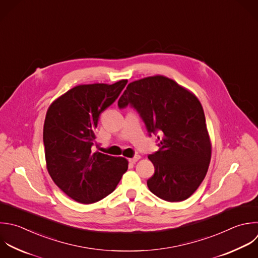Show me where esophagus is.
Here are the masks:
<instances>
[{
	"label": "esophagus",
	"instance_id": "obj_1",
	"mask_svg": "<svg viewBox=\"0 0 258 258\" xmlns=\"http://www.w3.org/2000/svg\"><path fill=\"white\" fill-rule=\"evenodd\" d=\"M141 158V156L140 155H135L134 157H132V158H129V161L131 162V163H135V162H137L139 159Z\"/></svg>",
	"mask_w": 258,
	"mask_h": 258
}]
</instances>
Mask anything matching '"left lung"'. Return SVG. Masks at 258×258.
Instances as JSON below:
<instances>
[{
    "label": "left lung",
    "instance_id": "obj_1",
    "mask_svg": "<svg viewBox=\"0 0 258 258\" xmlns=\"http://www.w3.org/2000/svg\"><path fill=\"white\" fill-rule=\"evenodd\" d=\"M129 104L149 134H158L160 148L148 156L155 169L148 188L167 202L186 200L204 180L212 152L199 99L173 80L157 75L127 86L118 106Z\"/></svg>",
    "mask_w": 258,
    "mask_h": 258
}]
</instances>
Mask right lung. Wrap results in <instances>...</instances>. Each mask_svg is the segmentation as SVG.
Listing matches in <instances>:
<instances>
[{
    "label": "right lung",
    "mask_w": 258,
    "mask_h": 258,
    "mask_svg": "<svg viewBox=\"0 0 258 258\" xmlns=\"http://www.w3.org/2000/svg\"><path fill=\"white\" fill-rule=\"evenodd\" d=\"M127 82L77 86L47 110L43 127L47 170L55 184L79 203L92 204L107 197L127 171L126 158L92 152L100 115Z\"/></svg>",
    "instance_id": "right-lung-1"
}]
</instances>
